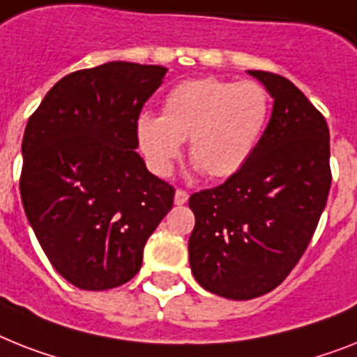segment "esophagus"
Segmentation results:
<instances>
[{
  "label": "esophagus",
  "mask_w": 357,
  "mask_h": 357,
  "mask_svg": "<svg viewBox=\"0 0 357 357\" xmlns=\"http://www.w3.org/2000/svg\"><path fill=\"white\" fill-rule=\"evenodd\" d=\"M188 191H184V190H176L175 191V204L176 206H182V204H185V202H188Z\"/></svg>",
  "instance_id": "esophagus-1"
}]
</instances>
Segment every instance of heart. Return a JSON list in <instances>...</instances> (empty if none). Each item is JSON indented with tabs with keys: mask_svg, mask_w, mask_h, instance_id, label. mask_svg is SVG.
Here are the masks:
<instances>
[{
	"mask_svg": "<svg viewBox=\"0 0 357 357\" xmlns=\"http://www.w3.org/2000/svg\"><path fill=\"white\" fill-rule=\"evenodd\" d=\"M270 111V94L257 82L188 79L169 91L162 116H138L137 142L155 175L173 172L182 142L188 140L195 169L226 178L250 160Z\"/></svg>",
	"mask_w": 357,
	"mask_h": 357,
	"instance_id": "obj_1",
	"label": "heart"
}]
</instances>
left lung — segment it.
<instances>
[{
  "instance_id": "1",
  "label": "left lung",
  "mask_w": 357,
  "mask_h": 357,
  "mask_svg": "<svg viewBox=\"0 0 357 357\" xmlns=\"http://www.w3.org/2000/svg\"><path fill=\"white\" fill-rule=\"evenodd\" d=\"M273 98L250 160L190 197V266L200 287L246 301L279 287L305 253L331 191L326 120L290 79L248 70Z\"/></svg>"
}]
</instances>
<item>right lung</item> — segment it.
Listing matches in <instances>:
<instances>
[{"label":"right lung","instance_id":"right-lung-1","mask_svg":"<svg viewBox=\"0 0 357 357\" xmlns=\"http://www.w3.org/2000/svg\"><path fill=\"white\" fill-rule=\"evenodd\" d=\"M167 69L131 61L70 73L29 119L20 191L54 270L82 290H109L142 266L144 246L175 190L135 149L137 120Z\"/></svg>","mask_w":357,"mask_h":357}]
</instances>
